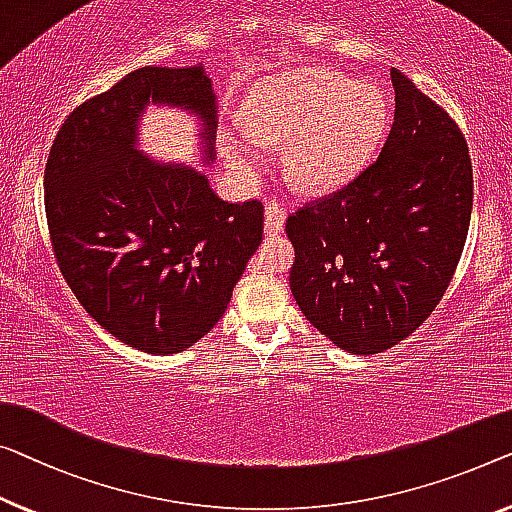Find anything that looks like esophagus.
<instances>
[{
  "mask_svg": "<svg viewBox=\"0 0 512 512\" xmlns=\"http://www.w3.org/2000/svg\"><path fill=\"white\" fill-rule=\"evenodd\" d=\"M282 225H285V211L278 202H269L264 209V232L266 234H280Z\"/></svg>",
  "mask_w": 512,
  "mask_h": 512,
  "instance_id": "obj_1",
  "label": "esophagus"
}]
</instances>
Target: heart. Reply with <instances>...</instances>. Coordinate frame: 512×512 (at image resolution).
Instances as JSON below:
<instances>
[{
    "label": "heart",
    "mask_w": 512,
    "mask_h": 512,
    "mask_svg": "<svg viewBox=\"0 0 512 512\" xmlns=\"http://www.w3.org/2000/svg\"><path fill=\"white\" fill-rule=\"evenodd\" d=\"M388 126L381 89L329 68H301L264 80L248 98L246 128L227 140V158L246 177L264 165L262 144H284L285 174L305 190L354 179Z\"/></svg>",
    "instance_id": "heart-1"
}]
</instances>
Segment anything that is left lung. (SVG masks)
<instances>
[{
  "label": "left lung",
  "mask_w": 512,
  "mask_h": 512,
  "mask_svg": "<svg viewBox=\"0 0 512 512\" xmlns=\"http://www.w3.org/2000/svg\"><path fill=\"white\" fill-rule=\"evenodd\" d=\"M395 119L377 160L287 218L289 289L305 319L349 354L414 333L451 285L467 241L474 172L448 112L391 68Z\"/></svg>",
  "instance_id": "8db88e82"
}]
</instances>
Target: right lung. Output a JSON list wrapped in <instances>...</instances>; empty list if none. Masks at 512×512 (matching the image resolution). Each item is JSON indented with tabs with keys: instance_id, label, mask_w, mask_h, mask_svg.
<instances>
[{
	"instance_id": "right-lung-1",
	"label": "right lung",
	"mask_w": 512,
	"mask_h": 512,
	"mask_svg": "<svg viewBox=\"0 0 512 512\" xmlns=\"http://www.w3.org/2000/svg\"><path fill=\"white\" fill-rule=\"evenodd\" d=\"M149 103L197 112L213 140L216 96L202 66H144L68 114L43 186L52 250L82 308L128 347L165 356L225 315L262 243L264 207L220 200L193 167L140 154Z\"/></svg>"
}]
</instances>
